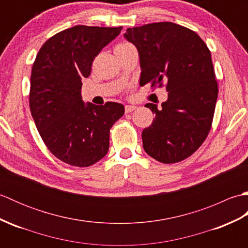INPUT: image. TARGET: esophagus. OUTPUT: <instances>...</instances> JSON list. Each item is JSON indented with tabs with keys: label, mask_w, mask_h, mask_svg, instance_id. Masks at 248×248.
<instances>
[{
	"label": "esophagus",
	"mask_w": 248,
	"mask_h": 248,
	"mask_svg": "<svg viewBox=\"0 0 248 248\" xmlns=\"http://www.w3.org/2000/svg\"><path fill=\"white\" fill-rule=\"evenodd\" d=\"M135 108H136V107H134V105H125L124 112L125 113H131V112H133Z\"/></svg>",
	"instance_id": "1"
}]
</instances>
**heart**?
<instances>
[{
	"instance_id": "b5f03b06",
	"label": "heart",
	"mask_w": 248,
	"mask_h": 248,
	"mask_svg": "<svg viewBox=\"0 0 248 248\" xmlns=\"http://www.w3.org/2000/svg\"><path fill=\"white\" fill-rule=\"evenodd\" d=\"M131 46H133V45H131L129 43H121L119 45H117L116 46V49H124V48H131Z\"/></svg>"
}]
</instances>
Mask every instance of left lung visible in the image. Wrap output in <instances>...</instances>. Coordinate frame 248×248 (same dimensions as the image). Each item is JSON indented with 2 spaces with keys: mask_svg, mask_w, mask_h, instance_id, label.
I'll use <instances>...</instances> for the list:
<instances>
[{
  "mask_svg": "<svg viewBox=\"0 0 248 248\" xmlns=\"http://www.w3.org/2000/svg\"><path fill=\"white\" fill-rule=\"evenodd\" d=\"M124 37L139 50L140 86H165L168 99L141 133L145 151L171 164L191 156L211 130L218 85L211 52L194 31L172 22L128 29Z\"/></svg>",
  "mask_w": 248,
  "mask_h": 248,
  "instance_id": "left-lung-1",
  "label": "left lung"
}]
</instances>
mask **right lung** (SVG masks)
<instances>
[{
  "label": "right lung",
  "instance_id": "obj_1",
  "mask_svg": "<svg viewBox=\"0 0 248 248\" xmlns=\"http://www.w3.org/2000/svg\"><path fill=\"white\" fill-rule=\"evenodd\" d=\"M121 30L76 25L46 40L35 59L31 113L46 148L69 165L88 167L101 160L108 151L110 128L124 114L123 104H85L81 96L94 57Z\"/></svg>",
  "mask_w": 248,
  "mask_h": 248
}]
</instances>
